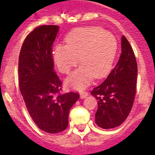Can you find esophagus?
Segmentation results:
<instances>
[{"mask_svg": "<svg viewBox=\"0 0 155 155\" xmlns=\"http://www.w3.org/2000/svg\"><path fill=\"white\" fill-rule=\"evenodd\" d=\"M87 96H88V92H80V98H81V99H84L85 97H87Z\"/></svg>", "mask_w": 155, "mask_h": 155, "instance_id": "34e87169", "label": "esophagus"}]
</instances>
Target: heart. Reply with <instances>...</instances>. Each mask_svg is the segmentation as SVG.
Wrapping results in <instances>:
<instances>
[{
	"label": "heart",
	"mask_w": 155,
	"mask_h": 155,
	"mask_svg": "<svg viewBox=\"0 0 155 155\" xmlns=\"http://www.w3.org/2000/svg\"><path fill=\"white\" fill-rule=\"evenodd\" d=\"M67 45L54 47V62L63 74L70 73L80 62L81 67L66 80V84L81 91L95 77H104L110 71L115 58L117 42L115 36L100 26H86L72 30L66 37Z\"/></svg>",
	"instance_id": "obj_1"
}]
</instances>
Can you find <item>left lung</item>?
Instances as JSON below:
<instances>
[{
	"label": "left lung",
	"mask_w": 155,
	"mask_h": 155,
	"mask_svg": "<svg viewBox=\"0 0 155 155\" xmlns=\"http://www.w3.org/2000/svg\"><path fill=\"white\" fill-rule=\"evenodd\" d=\"M137 65L126 38H121V53L113 70L91 94L97 100L95 121L102 129L121 125L130 114L136 94Z\"/></svg>",
	"instance_id": "1"
}]
</instances>
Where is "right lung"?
<instances>
[{"label":"right lung","mask_w":155,"mask_h":155,"mask_svg":"<svg viewBox=\"0 0 155 155\" xmlns=\"http://www.w3.org/2000/svg\"><path fill=\"white\" fill-rule=\"evenodd\" d=\"M58 25H40L25 38L19 54V87L30 117L40 130L57 134L67 129L71 108L80 96L61 94L54 71L52 45Z\"/></svg>","instance_id":"1"}]
</instances>
